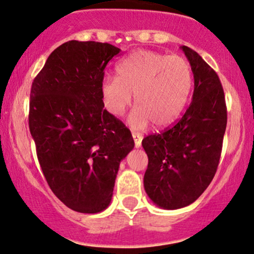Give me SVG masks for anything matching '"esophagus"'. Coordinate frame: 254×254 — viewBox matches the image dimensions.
<instances>
[{
  "label": "esophagus",
  "instance_id": "34e87169",
  "mask_svg": "<svg viewBox=\"0 0 254 254\" xmlns=\"http://www.w3.org/2000/svg\"><path fill=\"white\" fill-rule=\"evenodd\" d=\"M132 138H133V140H135V146H136V148H139L140 144H142V139H143L142 135H139V133L132 132Z\"/></svg>",
  "mask_w": 254,
  "mask_h": 254
}]
</instances>
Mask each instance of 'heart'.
<instances>
[{
    "label": "heart",
    "instance_id": "obj_1",
    "mask_svg": "<svg viewBox=\"0 0 254 254\" xmlns=\"http://www.w3.org/2000/svg\"><path fill=\"white\" fill-rule=\"evenodd\" d=\"M117 77H106L102 82L104 105L112 116L123 115L133 102L129 116L133 129L170 124L179 116L189 97L193 74L182 57L137 51L116 67Z\"/></svg>",
    "mask_w": 254,
    "mask_h": 254
}]
</instances>
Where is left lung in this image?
Masks as SVG:
<instances>
[{
  "instance_id": "1",
  "label": "left lung",
  "mask_w": 254,
  "mask_h": 254,
  "mask_svg": "<svg viewBox=\"0 0 254 254\" xmlns=\"http://www.w3.org/2000/svg\"><path fill=\"white\" fill-rule=\"evenodd\" d=\"M194 74V92L174 127L145 137V193L163 209L189 206L216 173L227 124L225 94L218 74L196 52L181 46Z\"/></svg>"
}]
</instances>
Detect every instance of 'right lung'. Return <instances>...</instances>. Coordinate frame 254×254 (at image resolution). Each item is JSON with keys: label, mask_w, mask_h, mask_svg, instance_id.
Segmentation results:
<instances>
[{"label": "right lung", "mask_w": 254, "mask_h": 254, "mask_svg": "<svg viewBox=\"0 0 254 254\" xmlns=\"http://www.w3.org/2000/svg\"><path fill=\"white\" fill-rule=\"evenodd\" d=\"M121 50L96 41L65 42L32 84L29 130L52 191L79 213L111 202L119 164L135 143L130 130L104 110V69Z\"/></svg>", "instance_id": "obj_1"}]
</instances>
